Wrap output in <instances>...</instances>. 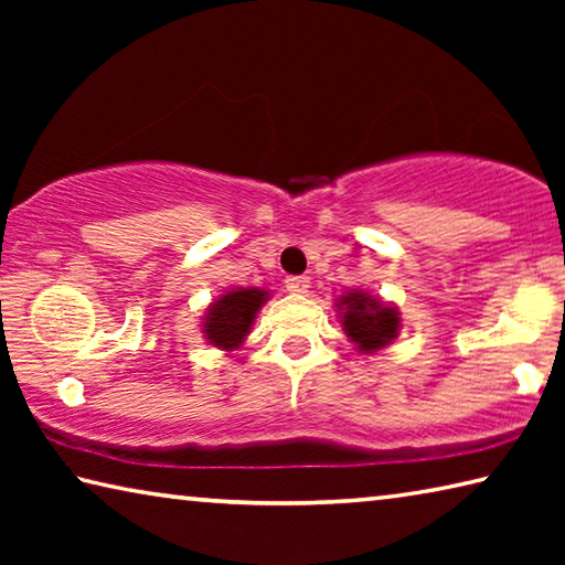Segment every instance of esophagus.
I'll use <instances>...</instances> for the list:
<instances>
[{"label":"esophagus","instance_id":"34e87169","mask_svg":"<svg viewBox=\"0 0 565 565\" xmlns=\"http://www.w3.org/2000/svg\"><path fill=\"white\" fill-rule=\"evenodd\" d=\"M284 286H286V291H291V294H306L311 286V279L309 276H286Z\"/></svg>","mask_w":565,"mask_h":565}]
</instances>
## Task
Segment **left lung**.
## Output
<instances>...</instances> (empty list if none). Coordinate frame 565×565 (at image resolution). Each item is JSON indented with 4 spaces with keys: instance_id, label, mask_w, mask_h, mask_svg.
Masks as SVG:
<instances>
[{
    "instance_id": "obj_1",
    "label": "left lung",
    "mask_w": 565,
    "mask_h": 565,
    "mask_svg": "<svg viewBox=\"0 0 565 565\" xmlns=\"http://www.w3.org/2000/svg\"><path fill=\"white\" fill-rule=\"evenodd\" d=\"M339 309L343 311V331L349 333V339L356 343L359 351L374 353L396 339L401 327L398 311L366 291L341 296Z\"/></svg>"
}]
</instances>
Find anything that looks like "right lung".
I'll use <instances>...</instances> for the list:
<instances>
[{"instance_id":"obj_1","label":"right lung","mask_w":565,"mask_h":565,"mask_svg":"<svg viewBox=\"0 0 565 565\" xmlns=\"http://www.w3.org/2000/svg\"><path fill=\"white\" fill-rule=\"evenodd\" d=\"M266 299H269V291L264 289L226 291L222 299L209 306L204 319L206 339L212 341L216 349H238Z\"/></svg>"}]
</instances>
